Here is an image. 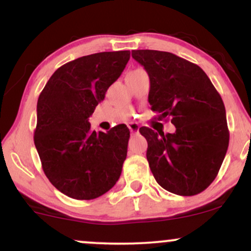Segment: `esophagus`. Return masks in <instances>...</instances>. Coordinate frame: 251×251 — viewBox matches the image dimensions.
Listing matches in <instances>:
<instances>
[{"mask_svg":"<svg viewBox=\"0 0 251 251\" xmlns=\"http://www.w3.org/2000/svg\"><path fill=\"white\" fill-rule=\"evenodd\" d=\"M128 128H129V131L132 132V133H137V132L139 131V125H138L137 123H129L128 124Z\"/></svg>","mask_w":251,"mask_h":251,"instance_id":"34e87169","label":"esophagus"}]
</instances>
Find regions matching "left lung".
<instances>
[{"mask_svg":"<svg viewBox=\"0 0 251 251\" xmlns=\"http://www.w3.org/2000/svg\"><path fill=\"white\" fill-rule=\"evenodd\" d=\"M150 77L149 102L171 118L174 133L140 127L148 140L146 158L162 188L179 196L204 191L220 171L229 146L226 107L200 66L169 51L132 50Z\"/></svg>","mask_w":251,"mask_h":251,"instance_id":"obj_1","label":"left lung"}]
</instances>
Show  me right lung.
<instances>
[{
	"label": "right lung",
	"mask_w": 251,
	"mask_h": 251,
	"mask_svg": "<svg viewBox=\"0 0 251 251\" xmlns=\"http://www.w3.org/2000/svg\"><path fill=\"white\" fill-rule=\"evenodd\" d=\"M129 50L102 51L65 63L37 100L34 143L45 175L63 195L94 200L114 186L127 155L129 129L92 131L88 118L122 75Z\"/></svg>",
	"instance_id": "obj_1"
}]
</instances>
